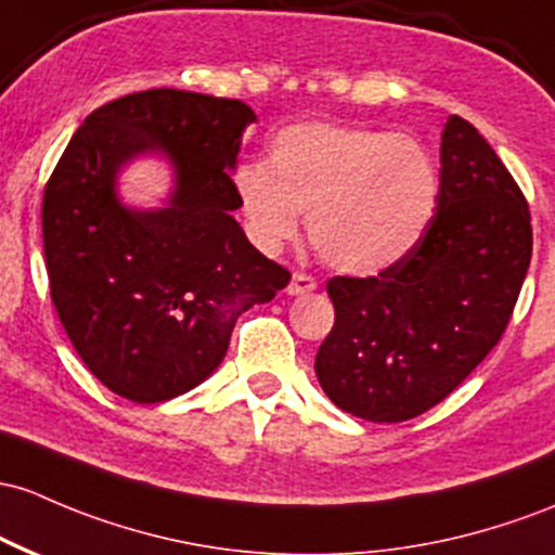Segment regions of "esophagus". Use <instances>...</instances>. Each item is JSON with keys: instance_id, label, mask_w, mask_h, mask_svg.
<instances>
[{"instance_id": "34e87169", "label": "esophagus", "mask_w": 555, "mask_h": 555, "mask_svg": "<svg viewBox=\"0 0 555 555\" xmlns=\"http://www.w3.org/2000/svg\"><path fill=\"white\" fill-rule=\"evenodd\" d=\"M315 289V279L313 276H308V273H292V282H289V287H287V292L292 297H297V295H308V292H313Z\"/></svg>"}]
</instances>
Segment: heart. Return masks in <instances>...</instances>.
I'll return each mask as SVG.
<instances>
[{"instance_id":"1","label":"heart","mask_w":555,"mask_h":555,"mask_svg":"<svg viewBox=\"0 0 555 555\" xmlns=\"http://www.w3.org/2000/svg\"><path fill=\"white\" fill-rule=\"evenodd\" d=\"M234 189L260 247L295 240L302 212L328 266L369 276L400 263L431 227L440 168L405 133L310 120L279 131L266 166L245 163Z\"/></svg>"}]
</instances>
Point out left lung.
Wrapping results in <instances>:
<instances>
[{"label":"left lung","instance_id":"8db88e82","mask_svg":"<svg viewBox=\"0 0 555 555\" xmlns=\"http://www.w3.org/2000/svg\"><path fill=\"white\" fill-rule=\"evenodd\" d=\"M532 258L529 208L501 157L459 115L440 142V205L379 276L328 279L334 326L315 376L334 405L398 424L446 400L498 345Z\"/></svg>","mask_w":555,"mask_h":555}]
</instances>
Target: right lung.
<instances>
[{
    "instance_id": "add662e5",
    "label": "right lung",
    "mask_w": 555,
    "mask_h": 555,
    "mask_svg": "<svg viewBox=\"0 0 555 555\" xmlns=\"http://www.w3.org/2000/svg\"><path fill=\"white\" fill-rule=\"evenodd\" d=\"M240 100L150 89L87 115L41 205L52 302L73 347L107 389L133 403L189 392L221 366L245 310L273 300L289 271L236 223ZM160 156L171 192L157 209L126 206L117 179Z\"/></svg>"
}]
</instances>
